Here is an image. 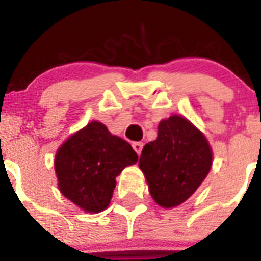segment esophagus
Returning a JSON list of instances; mask_svg holds the SVG:
<instances>
[{"instance_id": "esophagus-1", "label": "esophagus", "mask_w": 261, "mask_h": 261, "mask_svg": "<svg viewBox=\"0 0 261 261\" xmlns=\"http://www.w3.org/2000/svg\"><path fill=\"white\" fill-rule=\"evenodd\" d=\"M132 146H133V149H135L136 153L140 155V154H141V151H142V147H144V144H142V142H133Z\"/></svg>"}]
</instances>
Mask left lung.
Listing matches in <instances>:
<instances>
[{
  "label": "left lung",
  "instance_id": "obj_1",
  "mask_svg": "<svg viewBox=\"0 0 261 261\" xmlns=\"http://www.w3.org/2000/svg\"><path fill=\"white\" fill-rule=\"evenodd\" d=\"M138 166L154 201L172 208L186 201L206 177L212 149L199 129L175 115L159 123L158 137L145 145Z\"/></svg>",
  "mask_w": 261,
  "mask_h": 261
}]
</instances>
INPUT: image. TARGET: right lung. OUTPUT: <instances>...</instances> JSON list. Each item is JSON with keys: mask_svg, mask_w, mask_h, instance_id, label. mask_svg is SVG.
<instances>
[{"mask_svg": "<svg viewBox=\"0 0 261 261\" xmlns=\"http://www.w3.org/2000/svg\"><path fill=\"white\" fill-rule=\"evenodd\" d=\"M130 144L91 121L61 145L55 158L59 188L65 197L90 213L105 211L123 168L137 162Z\"/></svg>", "mask_w": 261, "mask_h": 261, "instance_id": "right-lung-1", "label": "right lung"}]
</instances>
